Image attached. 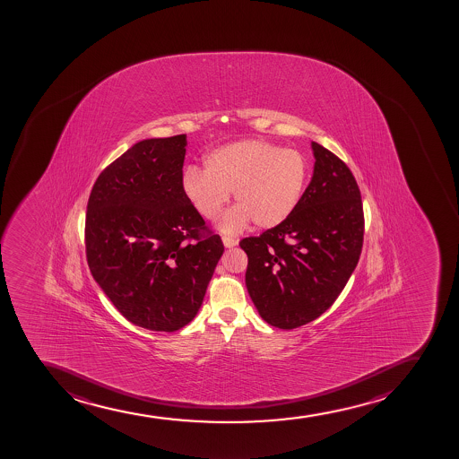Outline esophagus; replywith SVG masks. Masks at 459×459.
I'll use <instances>...</instances> for the list:
<instances>
[{
    "mask_svg": "<svg viewBox=\"0 0 459 459\" xmlns=\"http://www.w3.org/2000/svg\"><path fill=\"white\" fill-rule=\"evenodd\" d=\"M222 241L223 247H236L237 243H238V241H237L236 238H232V237L230 236H223Z\"/></svg>",
    "mask_w": 459,
    "mask_h": 459,
    "instance_id": "esophagus-1",
    "label": "esophagus"
}]
</instances>
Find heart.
<instances>
[{"label":"heart","instance_id":"heart-1","mask_svg":"<svg viewBox=\"0 0 459 459\" xmlns=\"http://www.w3.org/2000/svg\"><path fill=\"white\" fill-rule=\"evenodd\" d=\"M308 179V159L300 151L265 140H238L208 152L204 172L188 168L181 188L208 222L221 218L232 194L237 208L223 219L225 231H236L249 221L271 230L299 207Z\"/></svg>","mask_w":459,"mask_h":459}]
</instances>
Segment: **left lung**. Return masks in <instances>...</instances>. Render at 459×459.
Masks as SVG:
<instances>
[{
  "mask_svg": "<svg viewBox=\"0 0 459 459\" xmlns=\"http://www.w3.org/2000/svg\"><path fill=\"white\" fill-rule=\"evenodd\" d=\"M313 177L284 223L247 237V289L261 319L299 328L326 311L357 267L364 237L361 194L337 155L311 142Z\"/></svg>",
  "mask_w": 459,
  "mask_h": 459,
  "instance_id": "1",
  "label": "left lung"
}]
</instances>
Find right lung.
Segmentation results:
<instances>
[{
    "mask_svg": "<svg viewBox=\"0 0 459 459\" xmlns=\"http://www.w3.org/2000/svg\"><path fill=\"white\" fill-rule=\"evenodd\" d=\"M187 135L140 140L102 170L86 214L87 264L140 328L174 333L203 305L223 245L184 196Z\"/></svg>",
    "mask_w": 459,
    "mask_h": 459,
    "instance_id": "add662e5",
    "label": "right lung"
}]
</instances>
